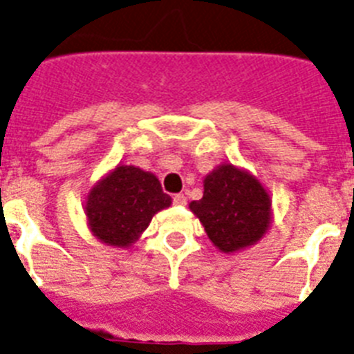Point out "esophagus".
Masks as SVG:
<instances>
[{"label":"esophagus","instance_id":"esophagus-1","mask_svg":"<svg viewBox=\"0 0 354 354\" xmlns=\"http://www.w3.org/2000/svg\"><path fill=\"white\" fill-rule=\"evenodd\" d=\"M174 204H177V206H184V204H186V197H184L183 194L174 195Z\"/></svg>","mask_w":354,"mask_h":354}]
</instances>
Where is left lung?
Here are the masks:
<instances>
[{"label":"left lung","mask_w":354,"mask_h":354,"mask_svg":"<svg viewBox=\"0 0 354 354\" xmlns=\"http://www.w3.org/2000/svg\"><path fill=\"white\" fill-rule=\"evenodd\" d=\"M209 241L224 253L257 242L270 226V195L246 171L224 165L204 179V195L189 203Z\"/></svg>","instance_id":"1"}]
</instances>
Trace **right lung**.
Returning a JSON list of instances; mask_svg holds the SVG:
<instances>
[{
  "label": "right lung",
  "instance_id": "obj_1",
  "mask_svg": "<svg viewBox=\"0 0 354 354\" xmlns=\"http://www.w3.org/2000/svg\"><path fill=\"white\" fill-rule=\"evenodd\" d=\"M171 204L156 175L118 166L90 192L86 217L93 235L112 246H130L151 217Z\"/></svg>",
  "mask_w": 354,
  "mask_h": 354
}]
</instances>
